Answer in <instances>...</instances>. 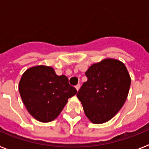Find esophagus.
<instances>
[{"mask_svg": "<svg viewBox=\"0 0 149 149\" xmlns=\"http://www.w3.org/2000/svg\"><path fill=\"white\" fill-rule=\"evenodd\" d=\"M75 88H76V89H77V90L78 91L79 89H80V88H81V84H77V85H76V86H75Z\"/></svg>", "mask_w": 149, "mask_h": 149, "instance_id": "1", "label": "esophagus"}]
</instances>
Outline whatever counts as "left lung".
Returning a JSON list of instances; mask_svg holds the SVG:
<instances>
[{"mask_svg": "<svg viewBox=\"0 0 149 149\" xmlns=\"http://www.w3.org/2000/svg\"><path fill=\"white\" fill-rule=\"evenodd\" d=\"M87 81L83 84L77 96L84 113L95 124L111 119L127 99L131 77L122 62L106 59L91 65L85 73Z\"/></svg>", "mask_w": 149, "mask_h": 149, "instance_id": "8db88e82", "label": "left lung"}]
</instances>
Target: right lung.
<instances>
[{"label":"right lung","mask_w":149,"mask_h":149,"mask_svg":"<svg viewBox=\"0 0 149 149\" xmlns=\"http://www.w3.org/2000/svg\"><path fill=\"white\" fill-rule=\"evenodd\" d=\"M19 93L30 115L42 122L53 121L61 113L68 99L77 93L66 76L56 75L53 68L35 66L23 74Z\"/></svg>","instance_id":"add662e5"}]
</instances>
